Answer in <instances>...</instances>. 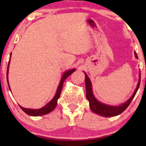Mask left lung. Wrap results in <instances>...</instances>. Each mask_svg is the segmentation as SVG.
<instances>
[{
    "instance_id": "1",
    "label": "left lung",
    "mask_w": 146,
    "mask_h": 146,
    "mask_svg": "<svg viewBox=\"0 0 146 146\" xmlns=\"http://www.w3.org/2000/svg\"><path fill=\"white\" fill-rule=\"evenodd\" d=\"M135 55L136 58H138L137 54L136 52H135ZM85 83H86V98L87 100L89 102V106L90 108L91 109L92 111L94 113L98 114L99 115H101L102 117H114L117 116V115H120V114L123 113L124 110L128 108V106L130 105V102H132V100H133V98H135V95H136L137 90H138L140 86V82H141V74L139 73V80L138 84L135 89V92L132 94V97L130 98L127 102H125V103L122 104L120 106H110L101 103L98 100H96V98L94 97V95L93 93V90H92V84L90 82V79L88 78V75H86V73H85Z\"/></svg>"
}]
</instances>
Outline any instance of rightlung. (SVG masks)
Wrapping results in <instances>:
<instances>
[{"label":"right lung","mask_w":146,"mask_h":146,"mask_svg":"<svg viewBox=\"0 0 146 146\" xmlns=\"http://www.w3.org/2000/svg\"><path fill=\"white\" fill-rule=\"evenodd\" d=\"M11 54H10V57H11ZM9 63H8L7 71V80L8 86H9V88L10 90L9 82H8V71H9ZM75 71V69L73 68V69L69 70V71H66L64 73V74L62 75V78L61 80H60V84L58 87V89H57L56 95H55V96L53 97V98L52 99L51 101L48 102L47 104L45 105L44 107L40 108V109H31V108H23V107H22L20 106V107H21V109L23 110L25 113L30 115V116H35V117L41 116V115H46V114H48V113H51V111H53V110L55 109V108L56 107L57 104H58V100L59 99L60 94H61L62 88L64 82V80H66V79L70 75H71Z\"/></svg>","instance_id":"obj_1"}]
</instances>
